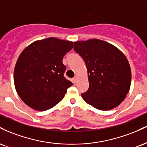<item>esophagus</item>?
Masks as SVG:
<instances>
[{
    "instance_id": "obj_1",
    "label": "esophagus",
    "mask_w": 147,
    "mask_h": 147,
    "mask_svg": "<svg viewBox=\"0 0 147 147\" xmlns=\"http://www.w3.org/2000/svg\"><path fill=\"white\" fill-rule=\"evenodd\" d=\"M77 80H78V77H77V76H75V77H74L73 79H72V81H73V83H76V82H77Z\"/></svg>"
}]
</instances>
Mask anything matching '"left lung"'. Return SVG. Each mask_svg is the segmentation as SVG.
Wrapping results in <instances>:
<instances>
[{
  "mask_svg": "<svg viewBox=\"0 0 147 147\" xmlns=\"http://www.w3.org/2000/svg\"><path fill=\"white\" fill-rule=\"evenodd\" d=\"M74 43L87 68L89 88L82 94L84 101L101 111L117 107L131 86V70L125 55L113 45L97 38Z\"/></svg>",
  "mask_w": 147,
  "mask_h": 147,
  "instance_id": "1",
  "label": "left lung"
}]
</instances>
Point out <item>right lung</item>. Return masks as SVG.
<instances>
[{
	"instance_id": "1",
	"label": "right lung",
	"mask_w": 147,
	"mask_h": 147,
	"mask_svg": "<svg viewBox=\"0 0 147 147\" xmlns=\"http://www.w3.org/2000/svg\"><path fill=\"white\" fill-rule=\"evenodd\" d=\"M73 42L55 37L36 41L18 57L14 72V86L26 105L43 111L63 99L72 83L64 77L63 57Z\"/></svg>"
}]
</instances>
